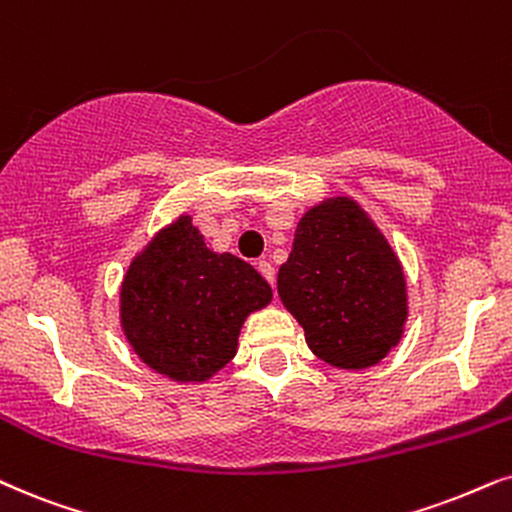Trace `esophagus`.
Returning <instances> with one entry per match:
<instances>
[{
    "label": "esophagus",
    "mask_w": 512,
    "mask_h": 512,
    "mask_svg": "<svg viewBox=\"0 0 512 512\" xmlns=\"http://www.w3.org/2000/svg\"><path fill=\"white\" fill-rule=\"evenodd\" d=\"M256 268H258V272H261V275L265 277V280H268L270 284H275V268H272V265H270L268 261H258Z\"/></svg>",
    "instance_id": "obj_1"
}]
</instances>
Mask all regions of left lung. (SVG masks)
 I'll return each mask as SVG.
<instances>
[{"mask_svg":"<svg viewBox=\"0 0 512 512\" xmlns=\"http://www.w3.org/2000/svg\"><path fill=\"white\" fill-rule=\"evenodd\" d=\"M277 294L308 348L338 369L381 362L400 343L409 315L400 258L350 197H329L305 211Z\"/></svg>","mask_w":512,"mask_h":512,"instance_id":"1","label":"left lung"}]
</instances>
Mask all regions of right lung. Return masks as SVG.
<instances>
[{
	"label": "right lung",
	"instance_id": "1",
	"mask_svg": "<svg viewBox=\"0 0 512 512\" xmlns=\"http://www.w3.org/2000/svg\"><path fill=\"white\" fill-rule=\"evenodd\" d=\"M270 301V284L242 258L211 251L183 214L131 261L119 324L152 371L204 383L235 357L244 320Z\"/></svg>",
	"mask_w": 512,
	"mask_h": 512
}]
</instances>
